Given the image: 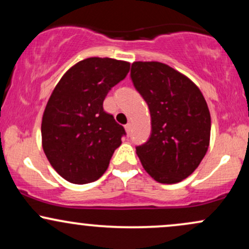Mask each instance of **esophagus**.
I'll return each instance as SVG.
<instances>
[{"instance_id":"esophagus-1","label":"esophagus","mask_w":249,"mask_h":249,"mask_svg":"<svg viewBox=\"0 0 249 249\" xmlns=\"http://www.w3.org/2000/svg\"><path fill=\"white\" fill-rule=\"evenodd\" d=\"M131 126H132V125H131V123H127V124L125 125V130H126L127 134H130V132H131Z\"/></svg>"}]
</instances>
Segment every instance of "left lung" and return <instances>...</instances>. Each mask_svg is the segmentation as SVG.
Masks as SVG:
<instances>
[{
    "label": "left lung",
    "instance_id": "left-lung-1",
    "mask_svg": "<svg viewBox=\"0 0 249 249\" xmlns=\"http://www.w3.org/2000/svg\"><path fill=\"white\" fill-rule=\"evenodd\" d=\"M133 87L151 115L147 142L136 146L145 171L161 184L194 172L207 152L211 115L200 90L186 76L159 62H134Z\"/></svg>",
    "mask_w": 249,
    "mask_h": 249
}]
</instances>
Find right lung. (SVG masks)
<instances>
[{"label":"right lung","instance_id":"add662e5","mask_svg":"<svg viewBox=\"0 0 249 249\" xmlns=\"http://www.w3.org/2000/svg\"><path fill=\"white\" fill-rule=\"evenodd\" d=\"M130 63L91 57L73 65L51 93L42 119V144L51 166L72 184L96 181L126 136L103 102Z\"/></svg>","mask_w":249,"mask_h":249}]
</instances>
